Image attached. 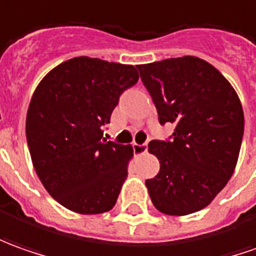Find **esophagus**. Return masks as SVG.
<instances>
[{"label": "esophagus", "instance_id": "34e87169", "mask_svg": "<svg viewBox=\"0 0 256 256\" xmlns=\"http://www.w3.org/2000/svg\"><path fill=\"white\" fill-rule=\"evenodd\" d=\"M133 151H134V154L137 156H142L144 154L146 151H147V142H144V144H133Z\"/></svg>", "mask_w": 256, "mask_h": 256}]
</instances>
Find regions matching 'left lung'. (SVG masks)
<instances>
[{
    "instance_id": "1",
    "label": "left lung",
    "mask_w": 256,
    "mask_h": 256,
    "mask_svg": "<svg viewBox=\"0 0 256 256\" xmlns=\"http://www.w3.org/2000/svg\"><path fill=\"white\" fill-rule=\"evenodd\" d=\"M161 124L175 126L170 140H152L160 161L147 179L151 202L170 216H186L212 203L236 170L244 136L237 92L212 64L194 56L137 66Z\"/></svg>"
}]
</instances>
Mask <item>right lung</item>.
I'll list each match as a JSON object with an SVG mask.
<instances>
[{"label": "right lung", "mask_w": 256, "mask_h": 256, "mask_svg": "<svg viewBox=\"0 0 256 256\" xmlns=\"http://www.w3.org/2000/svg\"><path fill=\"white\" fill-rule=\"evenodd\" d=\"M138 81L133 66L74 57L48 72L33 92L26 140L52 198L80 214L114 208L133 147L104 138L119 98Z\"/></svg>", "instance_id": "obj_1"}]
</instances>
